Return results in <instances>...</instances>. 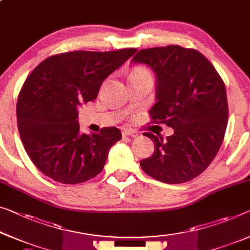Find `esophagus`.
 Here are the masks:
<instances>
[{
	"instance_id": "obj_1",
	"label": "esophagus",
	"mask_w": 250,
	"mask_h": 250,
	"mask_svg": "<svg viewBox=\"0 0 250 250\" xmlns=\"http://www.w3.org/2000/svg\"><path fill=\"white\" fill-rule=\"evenodd\" d=\"M124 136H130V137H137L138 131L133 129H125L124 130Z\"/></svg>"
}]
</instances>
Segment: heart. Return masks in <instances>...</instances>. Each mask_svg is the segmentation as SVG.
Listing matches in <instances>:
<instances>
[{"label": "heart", "mask_w": 250, "mask_h": 250, "mask_svg": "<svg viewBox=\"0 0 250 250\" xmlns=\"http://www.w3.org/2000/svg\"><path fill=\"white\" fill-rule=\"evenodd\" d=\"M140 73H147L148 74V72L145 68H137L132 72V74H140Z\"/></svg>", "instance_id": "b5f03b06"}]
</instances>
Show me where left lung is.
Segmentation results:
<instances>
[{
	"instance_id": "1",
	"label": "left lung",
	"mask_w": 250,
	"mask_h": 250,
	"mask_svg": "<svg viewBox=\"0 0 250 250\" xmlns=\"http://www.w3.org/2000/svg\"><path fill=\"white\" fill-rule=\"evenodd\" d=\"M132 64L150 67L156 76L151 119L173 128L166 139L151 132L152 156L140 161L145 173L167 184L199 176L213 161L228 124L226 86L204 56L181 46L141 49Z\"/></svg>"
}]
</instances>
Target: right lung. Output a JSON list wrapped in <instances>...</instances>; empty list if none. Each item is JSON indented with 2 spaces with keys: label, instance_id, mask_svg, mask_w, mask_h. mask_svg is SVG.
Instances as JSON below:
<instances>
[{
  "label": "right lung",
  "instance_id": "obj_1",
  "mask_svg": "<svg viewBox=\"0 0 250 250\" xmlns=\"http://www.w3.org/2000/svg\"><path fill=\"white\" fill-rule=\"evenodd\" d=\"M136 51H70L33 69L19 94L17 118L23 147L40 172L62 184L82 183L102 172L121 131L109 126L81 132L78 107L94 101L104 80Z\"/></svg>",
  "mask_w": 250,
  "mask_h": 250
}]
</instances>
